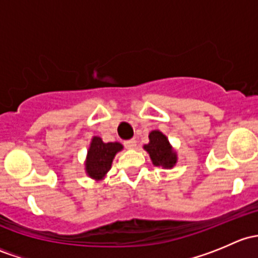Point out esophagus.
I'll use <instances>...</instances> for the list:
<instances>
[{
	"instance_id": "34e87169",
	"label": "esophagus",
	"mask_w": 258,
	"mask_h": 258,
	"mask_svg": "<svg viewBox=\"0 0 258 258\" xmlns=\"http://www.w3.org/2000/svg\"><path fill=\"white\" fill-rule=\"evenodd\" d=\"M136 139L127 140V141H124V146H126L127 148H135L136 147Z\"/></svg>"
}]
</instances>
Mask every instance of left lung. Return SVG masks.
Returning <instances> with one entry per match:
<instances>
[{
  "label": "left lung",
  "mask_w": 258,
  "mask_h": 258,
  "mask_svg": "<svg viewBox=\"0 0 258 258\" xmlns=\"http://www.w3.org/2000/svg\"><path fill=\"white\" fill-rule=\"evenodd\" d=\"M148 137H150V144L145 145V150L150 153L153 165L162 166L165 168L173 167L177 157L168 144L167 137L160 131H152Z\"/></svg>",
  "instance_id": "left-lung-1"
}]
</instances>
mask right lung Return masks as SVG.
Here are the masks:
<instances>
[{
  "instance_id": "obj_1",
  "label": "right lung",
  "mask_w": 258,
  "mask_h": 258,
  "mask_svg": "<svg viewBox=\"0 0 258 258\" xmlns=\"http://www.w3.org/2000/svg\"><path fill=\"white\" fill-rule=\"evenodd\" d=\"M122 150V145L118 142L103 144L100 137H93L86 161V172L92 178L100 179L110 171L112 160L118 151Z\"/></svg>"
}]
</instances>
